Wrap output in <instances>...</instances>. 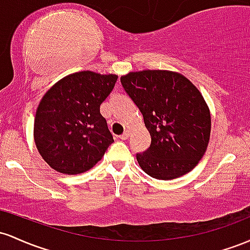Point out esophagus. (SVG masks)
<instances>
[{"mask_svg":"<svg viewBox=\"0 0 250 250\" xmlns=\"http://www.w3.org/2000/svg\"><path fill=\"white\" fill-rule=\"evenodd\" d=\"M120 139H123V140H126L128 138V137H130V131H125L124 133L123 134H120Z\"/></svg>","mask_w":250,"mask_h":250,"instance_id":"obj_1","label":"esophagus"}]
</instances>
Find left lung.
<instances>
[{
  "label": "left lung",
  "mask_w": 250,
  "mask_h": 250,
  "mask_svg": "<svg viewBox=\"0 0 250 250\" xmlns=\"http://www.w3.org/2000/svg\"><path fill=\"white\" fill-rule=\"evenodd\" d=\"M138 106L151 136L139 167L151 177L170 181L190 172L206 153L211 117L203 95L177 72L146 69L120 78Z\"/></svg>",
  "instance_id": "left-lung-1"
}]
</instances>
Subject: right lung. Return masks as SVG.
<instances>
[{
  "label": "right lung",
  "mask_w": 250,
  "mask_h": 250,
  "mask_svg": "<svg viewBox=\"0 0 250 250\" xmlns=\"http://www.w3.org/2000/svg\"><path fill=\"white\" fill-rule=\"evenodd\" d=\"M118 75L91 71L59 80L42 97L34 120V140L44 162L64 175L94 167L114 142L100 105Z\"/></svg>",
  "instance_id": "add662e5"
}]
</instances>
